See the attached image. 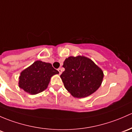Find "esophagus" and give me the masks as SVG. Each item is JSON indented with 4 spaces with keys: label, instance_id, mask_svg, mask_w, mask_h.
Masks as SVG:
<instances>
[{
    "label": "esophagus",
    "instance_id": "esophagus-1",
    "mask_svg": "<svg viewBox=\"0 0 132 132\" xmlns=\"http://www.w3.org/2000/svg\"><path fill=\"white\" fill-rule=\"evenodd\" d=\"M58 71H59V75H61L62 73V68H59L58 69Z\"/></svg>",
    "mask_w": 132,
    "mask_h": 132
}]
</instances>
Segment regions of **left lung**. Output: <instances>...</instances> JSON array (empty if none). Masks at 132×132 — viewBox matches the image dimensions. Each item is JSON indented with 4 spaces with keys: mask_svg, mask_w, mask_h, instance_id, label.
<instances>
[{
    "mask_svg": "<svg viewBox=\"0 0 132 132\" xmlns=\"http://www.w3.org/2000/svg\"><path fill=\"white\" fill-rule=\"evenodd\" d=\"M61 78L64 87L75 97L82 98L95 92L102 84V70L84 56L69 57L64 61Z\"/></svg>",
    "mask_w": 132,
    "mask_h": 132,
    "instance_id": "8db88e82",
    "label": "left lung"
}]
</instances>
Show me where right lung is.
<instances>
[{
	"instance_id": "right-lung-1",
	"label": "right lung",
	"mask_w": 132,
	"mask_h": 132,
	"mask_svg": "<svg viewBox=\"0 0 132 132\" xmlns=\"http://www.w3.org/2000/svg\"><path fill=\"white\" fill-rule=\"evenodd\" d=\"M58 73L51 63L37 61L21 73L19 87L30 94H38L46 89L51 77Z\"/></svg>"
}]
</instances>
